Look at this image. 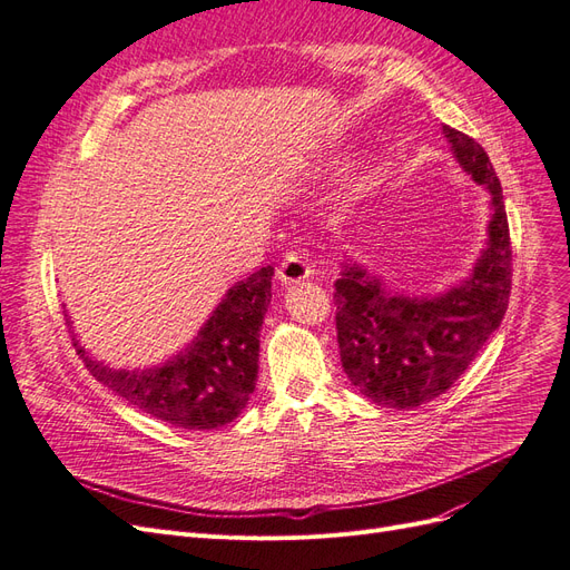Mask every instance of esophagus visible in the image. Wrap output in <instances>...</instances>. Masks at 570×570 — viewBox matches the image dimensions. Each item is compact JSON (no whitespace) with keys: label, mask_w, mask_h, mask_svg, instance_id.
<instances>
[{"label":"esophagus","mask_w":570,"mask_h":570,"mask_svg":"<svg viewBox=\"0 0 570 570\" xmlns=\"http://www.w3.org/2000/svg\"><path fill=\"white\" fill-rule=\"evenodd\" d=\"M308 275H312V266H308L306 256L299 252H287L283 264L278 266V281L283 285H295V283L306 281Z\"/></svg>","instance_id":"1"}]
</instances>
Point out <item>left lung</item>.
I'll return each instance as SVG.
<instances>
[{
  "instance_id": "1",
  "label": "left lung",
  "mask_w": 570,
  "mask_h": 570,
  "mask_svg": "<svg viewBox=\"0 0 570 570\" xmlns=\"http://www.w3.org/2000/svg\"><path fill=\"white\" fill-rule=\"evenodd\" d=\"M461 168L490 193L488 249L461 285L438 297L390 295L358 264L335 283L340 361L354 387L377 406L416 409L450 390L502 325L511 295V237L502 185L488 151L444 126Z\"/></svg>"
}]
</instances>
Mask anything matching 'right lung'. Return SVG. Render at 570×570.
Here are the masks:
<instances>
[{
	"mask_svg": "<svg viewBox=\"0 0 570 570\" xmlns=\"http://www.w3.org/2000/svg\"><path fill=\"white\" fill-rule=\"evenodd\" d=\"M273 266L235 283L197 337L166 364L114 371L95 361L73 335V347L97 381L157 421L212 430L247 406L258 373V331L271 304Z\"/></svg>",
	"mask_w": 570,
	"mask_h": 570,
	"instance_id": "add662e5",
	"label": "right lung"
}]
</instances>
